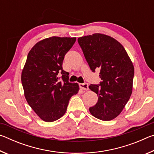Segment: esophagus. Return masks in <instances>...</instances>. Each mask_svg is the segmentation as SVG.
<instances>
[{
  "label": "esophagus",
  "mask_w": 154,
  "mask_h": 154,
  "mask_svg": "<svg viewBox=\"0 0 154 154\" xmlns=\"http://www.w3.org/2000/svg\"><path fill=\"white\" fill-rule=\"evenodd\" d=\"M79 86L82 90H88V89H89V88H88V84L87 83H80Z\"/></svg>",
  "instance_id": "1"
}]
</instances>
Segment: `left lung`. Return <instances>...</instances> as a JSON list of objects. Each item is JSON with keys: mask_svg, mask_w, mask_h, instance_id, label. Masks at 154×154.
<instances>
[{"mask_svg": "<svg viewBox=\"0 0 154 154\" xmlns=\"http://www.w3.org/2000/svg\"><path fill=\"white\" fill-rule=\"evenodd\" d=\"M78 43L92 72L100 70L102 82L90 85L98 100L90 107L94 117L110 121L118 116L132 94L134 69L120 43L111 36L96 33L78 38Z\"/></svg>", "mask_w": 154, "mask_h": 154, "instance_id": "8db88e82", "label": "left lung"}]
</instances>
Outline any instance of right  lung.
<instances>
[{
    "mask_svg": "<svg viewBox=\"0 0 154 154\" xmlns=\"http://www.w3.org/2000/svg\"><path fill=\"white\" fill-rule=\"evenodd\" d=\"M75 41V37L52 36L36 43L28 54L22 72L24 96L30 107L45 122L63 116L70 98L79 92L78 83L69 82V72L62 69L64 56Z\"/></svg>",
    "mask_w": 154,
    "mask_h": 154,
    "instance_id": "add662e5",
    "label": "right lung"
}]
</instances>
